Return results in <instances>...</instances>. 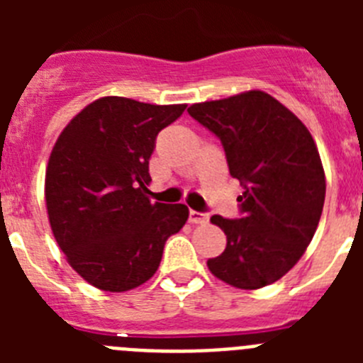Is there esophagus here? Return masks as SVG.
Instances as JSON below:
<instances>
[{
  "instance_id": "34e87169",
  "label": "esophagus",
  "mask_w": 363,
  "mask_h": 363,
  "mask_svg": "<svg viewBox=\"0 0 363 363\" xmlns=\"http://www.w3.org/2000/svg\"><path fill=\"white\" fill-rule=\"evenodd\" d=\"M207 220H209V214L200 213V211L194 209L189 211V221H191V223H205Z\"/></svg>"
}]
</instances>
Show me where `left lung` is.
I'll list each match as a JSON object with an SVG mask.
<instances>
[{"label": "left lung", "instance_id": "obj_1", "mask_svg": "<svg viewBox=\"0 0 363 363\" xmlns=\"http://www.w3.org/2000/svg\"><path fill=\"white\" fill-rule=\"evenodd\" d=\"M191 118L221 142L240 182V216L211 218L227 236L207 259L211 272L238 289H259L294 267L314 236L325 200L322 160L307 127L262 91L194 104Z\"/></svg>", "mask_w": 363, "mask_h": 363}]
</instances>
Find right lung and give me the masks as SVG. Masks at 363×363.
Instances as JSON below:
<instances>
[{
	"label": "right lung",
	"instance_id": "add662e5",
	"mask_svg": "<svg viewBox=\"0 0 363 363\" xmlns=\"http://www.w3.org/2000/svg\"><path fill=\"white\" fill-rule=\"evenodd\" d=\"M185 107L108 96L86 105L57 138L45 176L50 227L74 271L98 289L145 284L167 238L187 221L184 203L145 196L156 138Z\"/></svg>",
	"mask_w": 363,
	"mask_h": 363
}]
</instances>
